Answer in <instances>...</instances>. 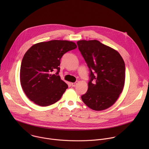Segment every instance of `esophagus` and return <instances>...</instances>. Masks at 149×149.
<instances>
[{"mask_svg":"<svg viewBox=\"0 0 149 149\" xmlns=\"http://www.w3.org/2000/svg\"><path fill=\"white\" fill-rule=\"evenodd\" d=\"M78 83V81H77L76 82H72V83H71V85H72V87H75L77 85V84Z\"/></svg>","mask_w":149,"mask_h":149,"instance_id":"34e87169","label":"esophagus"}]
</instances>
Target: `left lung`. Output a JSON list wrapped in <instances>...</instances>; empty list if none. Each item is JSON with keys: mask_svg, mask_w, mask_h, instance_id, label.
I'll use <instances>...</instances> for the list:
<instances>
[{"mask_svg": "<svg viewBox=\"0 0 149 149\" xmlns=\"http://www.w3.org/2000/svg\"><path fill=\"white\" fill-rule=\"evenodd\" d=\"M77 45L90 72L88 90L81 99L94 110L107 109L123 91L125 77L124 60L117 51L97 40H79Z\"/></svg>", "mask_w": 149, "mask_h": 149, "instance_id": "8db88e82", "label": "left lung"}]
</instances>
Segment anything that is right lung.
I'll return each instance as SVG.
<instances>
[{
  "instance_id": "1",
  "label": "right lung",
  "mask_w": 149,
  "mask_h": 149,
  "mask_svg": "<svg viewBox=\"0 0 149 149\" xmlns=\"http://www.w3.org/2000/svg\"><path fill=\"white\" fill-rule=\"evenodd\" d=\"M77 47L71 41L52 40L36 44L27 51L21 62L20 80L30 100L45 107L60 100L68 87L58 75L60 60Z\"/></svg>"
}]
</instances>
